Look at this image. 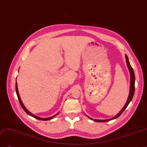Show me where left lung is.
<instances>
[{
  "label": "left lung",
  "mask_w": 147,
  "mask_h": 147,
  "mask_svg": "<svg viewBox=\"0 0 147 147\" xmlns=\"http://www.w3.org/2000/svg\"><path fill=\"white\" fill-rule=\"evenodd\" d=\"M126 63H127V67L129 69V70L130 72V75H131V82H130V91H129V96L127 100L126 101V103L125 104V105L124 106V107L120 110V112L116 115L113 118H111V119H94V121L96 122H106V121H110V120L114 119L115 118H117L118 117H119L120 115L122 114V113L124 112V110L126 109V108L127 107V105H129V104L130 103V102L131 101L133 96H134V91H135V75H134V72L133 70V69L132 68V67L129 63V61L128 57L126 55ZM90 118V117H89ZM91 119H92V118H90Z\"/></svg>",
  "instance_id": "8db88e82"
}]
</instances>
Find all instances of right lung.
I'll return each mask as SVG.
<instances>
[{
    "label": "right lung",
    "mask_w": 147,
    "mask_h": 147,
    "mask_svg": "<svg viewBox=\"0 0 147 147\" xmlns=\"http://www.w3.org/2000/svg\"><path fill=\"white\" fill-rule=\"evenodd\" d=\"M16 94H17V96H18V100H19V101H20V104H21V107H22V108L23 109V110L25 111V112H26V113H28L29 115H30V116H31V117H34V118H36V119H40V120H43V121H47V120H49V119H53V118L54 117H55L56 115L58 114V113H56L55 115H54V116H53V117H50V118H40V117H37V116H35V115H33L32 113H31L30 112H29V111L26 109V108L25 107H24V105H23V102H22V101H21V98H20V95H19V92H18V85H17V83L16 82Z\"/></svg>",
    "instance_id": "add662e5"
}]
</instances>
